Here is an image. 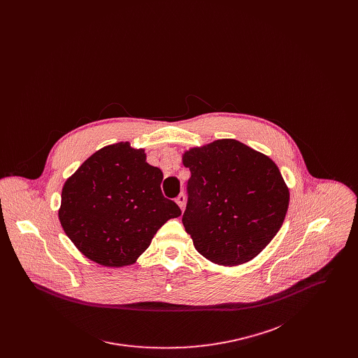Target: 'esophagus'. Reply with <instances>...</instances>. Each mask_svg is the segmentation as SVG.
I'll return each mask as SVG.
<instances>
[{"label": "esophagus", "instance_id": "34e87169", "mask_svg": "<svg viewBox=\"0 0 358 358\" xmlns=\"http://www.w3.org/2000/svg\"><path fill=\"white\" fill-rule=\"evenodd\" d=\"M176 203L178 204V206H180L181 209H184L185 204H187V196H185L184 193H180V194L177 196V199H176Z\"/></svg>", "mask_w": 358, "mask_h": 358}]
</instances>
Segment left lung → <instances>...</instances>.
Wrapping results in <instances>:
<instances>
[{
  "label": "left lung",
  "instance_id": "1",
  "mask_svg": "<svg viewBox=\"0 0 358 358\" xmlns=\"http://www.w3.org/2000/svg\"><path fill=\"white\" fill-rule=\"evenodd\" d=\"M190 171L185 231L194 248L220 266L259 255L280 229L289 187L271 158L236 139H217L182 155Z\"/></svg>",
  "mask_w": 358,
  "mask_h": 358
}]
</instances>
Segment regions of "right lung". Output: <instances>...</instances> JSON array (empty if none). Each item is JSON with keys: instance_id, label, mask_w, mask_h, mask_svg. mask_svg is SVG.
Returning <instances> with one entry per match:
<instances>
[{"instance_id": "add662e5", "label": "right lung", "mask_w": 358, "mask_h": 358, "mask_svg": "<svg viewBox=\"0 0 358 358\" xmlns=\"http://www.w3.org/2000/svg\"><path fill=\"white\" fill-rule=\"evenodd\" d=\"M161 169L129 142L92 154L66 181L59 220L90 260L106 267L136 263L157 231L181 209L164 197Z\"/></svg>"}]
</instances>
